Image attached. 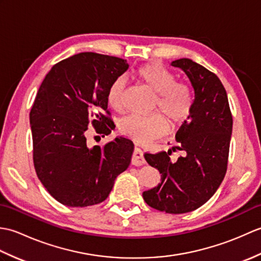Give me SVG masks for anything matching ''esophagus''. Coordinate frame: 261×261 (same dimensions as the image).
Here are the masks:
<instances>
[{
	"label": "esophagus",
	"mask_w": 261,
	"mask_h": 261,
	"mask_svg": "<svg viewBox=\"0 0 261 261\" xmlns=\"http://www.w3.org/2000/svg\"><path fill=\"white\" fill-rule=\"evenodd\" d=\"M131 164L135 166H141L143 164H146V160L143 158V152L140 148H135L134 154H132L131 158Z\"/></svg>",
	"instance_id": "esophagus-1"
}]
</instances>
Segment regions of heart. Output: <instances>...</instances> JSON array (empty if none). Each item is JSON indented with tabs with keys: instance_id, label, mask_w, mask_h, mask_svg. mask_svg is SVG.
I'll use <instances>...</instances> for the list:
<instances>
[{
	"instance_id": "b5f03b06",
	"label": "heart",
	"mask_w": 261,
	"mask_h": 261,
	"mask_svg": "<svg viewBox=\"0 0 261 261\" xmlns=\"http://www.w3.org/2000/svg\"><path fill=\"white\" fill-rule=\"evenodd\" d=\"M136 75L154 93L153 108L159 109L164 115L158 112L150 115L129 114L121 120L119 127L124 136L138 142H148L167 131V120L170 124L176 125L190 116L193 93L184 83L175 82V75L160 64L142 65L136 70ZM125 80L122 76L111 83L107 93L111 108L122 110Z\"/></svg>"
}]
</instances>
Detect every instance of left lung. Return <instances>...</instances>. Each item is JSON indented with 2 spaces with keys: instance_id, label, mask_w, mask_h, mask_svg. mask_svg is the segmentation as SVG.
I'll list each match as a JSON object with an SVG mask.
<instances>
[{
  "instance_id": "1",
  "label": "left lung",
  "mask_w": 261,
  "mask_h": 261,
  "mask_svg": "<svg viewBox=\"0 0 261 261\" xmlns=\"http://www.w3.org/2000/svg\"><path fill=\"white\" fill-rule=\"evenodd\" d=\"M187 75L194 88L192 112L176 134L183 151L178 160L171 149L145 153L147 163L162 174L158 186L142 193L145 202L158 211L181 214L202 206L218 191L228 167L232 114L222 83L212 71L192 59L170 64Z\"/></svg>"
}]
</instances>
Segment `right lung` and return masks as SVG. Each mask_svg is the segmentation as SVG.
<instances>
[{
    "label": "right lung",
    "mask_w": 261,
    "mask_h": 261,
    "mask_svg": "<svg viewBox=\"0 0 261 261\" xmlns=\"http://www.w3.org/2000/svg\"><path fill=\"white\" fill-rule=\"evenodd\" d=\"M129 68L126 60L81 53L59 62L41 83L30 112L33 164L49 194L66 206L102 203L129 167L134 142L118 137L88 147V124L102 137L113 130L107 93Z\"/></svg>",
    "instance_id": "1"
}]
</instances>
